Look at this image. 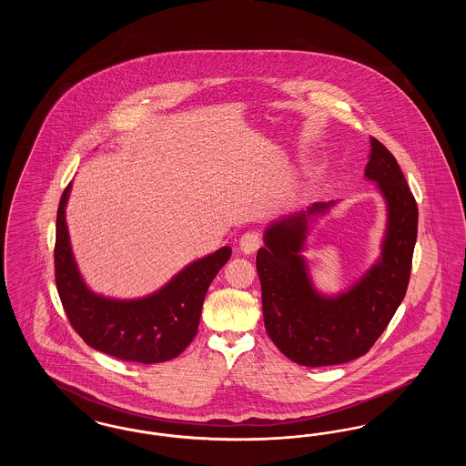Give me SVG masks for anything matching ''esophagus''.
<instances>
[{"instance_id": "obj_1", "label": "esophagus", "mask_w": 466, "mask_h": 466, "mask_svg": "<svg viewBox=\"0 0 466 466\" xmlns=\"http://www.w3.org/2000/svg\"><path fill=\"white\" fill-rule=\"evenodd\" d=\"M260 246H262V238L255 230L246 232L239 239V249L243 251L244 255H253Z\"/></svg>"}]
</instances>
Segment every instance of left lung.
<instances>
[{
	"label": "left lung",
	"mask_w": 466,
	"mask_h": 466,
	"mask_svg": "<svg viewBox=\"0 0 466 466\" xmlns=\"http://www.w3.org/2000/svg\"><path fill=\"white\" fill-rule=\"evenodd\" d=\"M365 179L374 181L386 206L380 255L353 285L329 295L316 289L308 249L312 223L335 200L268 223L257 253L264 323L270 340L291 361L325 367L363 356L399 309L410 278L418 238V204L395 157L370 137Z\"/></svg>",
	"instance_id": "obj_1"
}]
</instances>
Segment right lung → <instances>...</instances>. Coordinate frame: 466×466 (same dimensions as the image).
<instances>
[{"mask_svg": "<svg viewBox=\"0 0 466 466\" xmlns=\"http://www.w3.org/2000/svg\"><path fill=\"white\" fill-rule=\"evenodd\" d=\"M67 185L57 209L56 283L67 319L90 348L124 361L160 363L177 358L196 337L211 281L232 248L190 262L162 289L139 299H111L87 287L76 266L66 223Z\"/></svg>", "mask_w": 466, "mask_h": 466, "instance_id": "add662e5", "label": "right lung"}]
</instances>
